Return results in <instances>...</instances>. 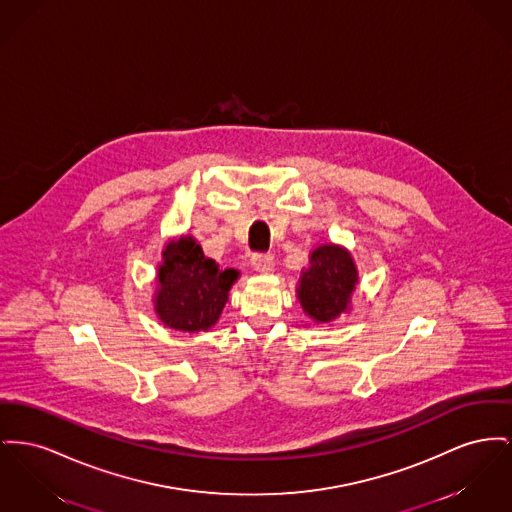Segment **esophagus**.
I'll use <instances>...</instances> for the list:
<instances>
[{"label": "esophagus", "instance_id": "34e87169", "mask_svg": "<svg viewBox=\"0 0 512 512\" xmlns=\"http://www.w3.org/2000/svg\"><path fill=\"white\" fill-rule=\"evenodd\" d=\"M251 263H253L255 271L261 272V274H269V272H272V269H274V257L269 255V253H257V255H253Z\"/></svg>", "mask_w": 512, "mask_h": 512}]
</instances>
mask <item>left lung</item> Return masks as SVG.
<instances>
[{"label": "left lung", "instance_id": "8db88e82", "mask_svg": "<svg viewBox=\"0 0 512 512\" xmlns=\"http://www.w3.org/2000/svg\"><path fill=\"white\" fill-rule=\"evenodd\" d=\"M360 274L352 253L338 243H321L309 253V265L301 271L296 298L303 313L315 325H331L352 311V296Z\"/></svg>", "mask_w": 512, "mask_h": 512}]
</instances>
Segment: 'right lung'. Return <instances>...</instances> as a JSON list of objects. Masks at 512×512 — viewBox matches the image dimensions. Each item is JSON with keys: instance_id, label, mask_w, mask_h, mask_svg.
<instances>
[{"instance_id": "1", "label": "right lung", "mask_w": 512, "mask_h": 512, "mask_svg": "<svg viewBox=\"0 0 512 512\" xmlns=\"http://www.w3.org/2000/svg\"><path fill=\"white\" fill-rule=\"evenodd\" d=\"M238 278V269H220L193 236L172 238L156 267L154 313L174 331L207 332L218 323Z\"/></svg>"}]
</instances>
